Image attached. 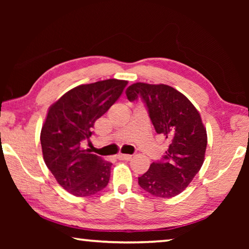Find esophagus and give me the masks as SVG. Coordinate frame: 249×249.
<instances>
[{
  "label": "esophagus",
  "mask_w": 249,
  "mask_h": 249,
  "mask_svg": "<svg viewBox=\"0 0 249 249\" xmlns=\"http://www.w3.org/2000/svg\"><path fill=\"white\" fill-rule=\"evenodd\" d=\"M117 158L121 160H130L132 159V155H126V154H119Z\"/></svg>",
  "instance_id": "obj_1"
}]
</instances>
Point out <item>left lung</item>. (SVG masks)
I'll list each match as a JSON object with an SVG mask.
<instances>
[{"mask_svg":"<svg viewBox=\"0 0 249 249\" xmlns=\"http://www.w3.org/2000/svg\"><path fill=\"white\" fill-rule=\"evenodd\" d=\"M125 93L130 102L142 100L156 132L169 142L165 156L151 163L138 184L155 196L180 195L204 161L208 136L200 113L187 96L166 84L137 82Z\"/></svg>","mask_w":249,"mask_h":249,"instance_id":"8db88e82","label":"left lung"}]
</instances>
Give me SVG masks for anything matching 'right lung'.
Here are the masks:
<instances>
[{"label": "right lung", "mask_w": 249, "mask_h": 249, "mask_svg": "<svg viewBox=\"0 0 249 249\" xmlns=\"http://www.w3.org/2000/svg\"><path fill=\"white\" fill-rule=\"evenodd\" d=\"M127 83L108 79L81 84L49 107L40 133L44 160L71 195L89 196L107 185L112 163L81 148V142L89 141L95 121L119 100Z\"/></svg>", "instance_id": "add662e5"}]
</instances>
